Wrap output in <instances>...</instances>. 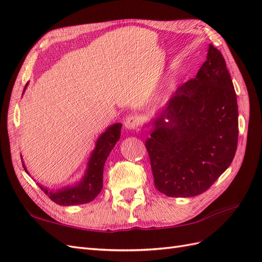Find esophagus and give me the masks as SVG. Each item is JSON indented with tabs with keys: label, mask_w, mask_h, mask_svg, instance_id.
Returning <instances> with one entry per match:
<instances>
[{
	"label": "esophagus",
	"mask_w": 262,
	"mask_h": 262,
	"mask_svg": "<svg viewBox=\"0 0 262 262\" xmlns=\"http://www.w3.org/2000/svg\"><path fill=\"white\" fill-rule=\"evenodd\" d=\"M140 124V120L134 116H130L125 119L124 121V128L128 130H136Z\"/></svg>",
	"instance_id": "esophagus-1"
}]
</instances>
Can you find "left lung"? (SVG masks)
Instances as JSON below:
<instances>
[{"label":"left lung","instance_id":"left-lung-1","mask_svg":"<svg viewBox=\"0 0 262 262\" xmlns=\"http://www.w3.org/2000/svg\"><path fill=\"white\" fill-rule=\"evenodd\" d=\"M154 184L167 196L201 194L233 162L238 141L236 93L222 53L209 45L194 78L179 86L146 125Z\"/></svg>","mask_w":262,"mask_h":262}]
</instances>
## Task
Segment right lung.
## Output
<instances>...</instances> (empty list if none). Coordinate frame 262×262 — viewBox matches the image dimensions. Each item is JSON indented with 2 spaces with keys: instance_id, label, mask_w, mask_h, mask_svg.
<instances>
[{
  "instance_id": "obj_1",
  "label": "right lung",
  "mask_w": 262,
  "mask_h": 262,
  "mask_svg": "<svg viewBox=\"0 0 262 262\" xmlns=\"http://www.w3.org/2000/svg\"><path fill=\"white\" fill-rule=\"evenodd\" d=\"M28 83L26 84L27 87ZM26 87L24 89L25 92ZM121 123H115L108 126L105 132H102L96 141V146L92 152L87 168L83 178L75 182L72 186H67L58 190L48 189L41 185L42 191L48 195L50 199L59 205H75L84 204L93 201L96 198L102 188V172H104V166L107 157L112 149L115 147L118 140L120 139ZM24 169L29 175L25 165L23 164Z\"/></svg>"
}]
</instances>
